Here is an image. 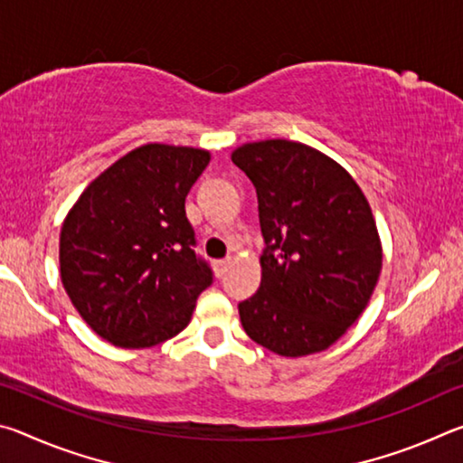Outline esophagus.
<instances>
[{"instance_id": "obj_1", "label": "esophagus", "mask_w": 463, "mask_h": 463, "mask_svg": "<svg viewBox=\"0 0 463 463\" xmlns=\"http://www.w3.org/2000/svg\"><path fill=\"white\" fill-rule=\"evenodd\" d=\"M231 260H221V261H214V271H216V276L218 278H222L226 271H229V268H231Z\"/></svg>"}]
</instances>
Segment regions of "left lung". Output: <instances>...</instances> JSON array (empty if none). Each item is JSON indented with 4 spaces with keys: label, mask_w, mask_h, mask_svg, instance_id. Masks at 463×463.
<instances>
[{
    "label": "left lung",
    "mask_w": 463,
    "mask_h": 463,
    "mask_svg": "<svg viewBox=\"0 0 463 463\" xmlns=\"http://www.w3.org/2000/svg\"><path fill=\"white\" fill-rule=\"evenodd\" d=\"M253 182L265 239L261 284L239 304L245 333L281 357L331 347L378 286L382 241L349 171L298 140L268 138L231 153Z\"/></svg>",
    "instance_id": "left-lung-1"
}]
</instances>
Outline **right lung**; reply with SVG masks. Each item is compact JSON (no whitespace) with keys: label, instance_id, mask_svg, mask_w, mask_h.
<instances>
[{"label":"right lung","instance_id":"add662e5","mask_svg":"<svg viewBox=\"0 0 463 463\" xmlns=\"http://www.w3.org/2000/svg\"><path fill=\"white\" fill-rule=\"evenodd\" d=\"M210 151L146 143L85 187L61 226V281L101 339L145 349L190 325L213 271L194 253L185 195Z\"/></svg>","mask_w":463,"mask_h":463}]
</instances>
